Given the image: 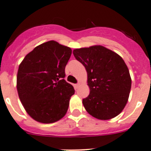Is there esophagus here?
I'll use <instances>...</instances> for the list:
<instances>
[{
	"label": "esophagus",
	"mask_w": 151,
	"mask_h": 151,
	"mask_svg": "<svg viewBox=\"0 0 151 151\" xmlns=\"http://www.w3.org/2000/svg\"><path fill=\"white\" fill-rule=\"evenodd\" d=\"M79 86H80V84H79V83H78V84H74V89H75V90H77V88H79Z\"/></svg>",
	"instance_id": "esophagus-1"
}]
</instances>
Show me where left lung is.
<instances>
[{"label":"left lung","instance_id":"1","mask_svg":"<svg viewBox=\"0 0 151 151\" xmlns=\"http://www.w3.org/2000/svg\"><path fill=\"white\" fill-rule=\"evenodd\" d=\"M73 54L85 67L90 94L83 100L87 112L99 120L119 115L129 99L132 79L122 58L101 46L75 49Z\"/></svg>","mask_w":151,"mask_h":151}]
</instances>
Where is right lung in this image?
<instances>
[{
  "mask_svg": "<svg viewBox=\"0 0 151 151\" xmlns=\"http://www.w3.org/2000/svg\"><path fill=\"white\" fill-rule=\"evenodd\" d=\"M70 47L49 41L36 47L19 64L17 89L22 106L35 121L52 123L66 114L73 86L64 80Z\"/></svg>",
  "mask_w": 151,
  "mask_h": 151,
  "instance_id": "right-lung-1",
  "label": "right lung"
}]
</instances>
